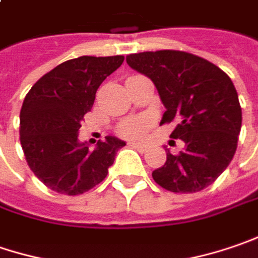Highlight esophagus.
Masks as SVG:
<instances>
[{"instance_id":"34e87169","label":"esophagus","mask_w":258,"mask_h":258,"mask_svg":"<svg viewBox=\"0 0 258 258\" xmlns=\"http://www.w3.org/2000/svg\"><path fill=\"white\" fill-rule=\"evenodd\" d=\"M130 146H131V147H134V149H137L139 151H146V149H147V146H146L144 143H137V141L130 143Z\"/></svg>"}]
</instances>
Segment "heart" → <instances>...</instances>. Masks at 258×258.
<instances>
[{
  "mask_svg": "<svg viewBox=\"0 0 258 258\" xmlns=\"http://www.w3.org/2000/svg\"><path fill=\"white\" fill-rule=\"evenodd\" d=\"M147 130V122L141 118H131V119H127L124 121L119 128H118V133L122 136V137H127V139H137V137H141Z\"/></svg>",
  "mask_w": 258,
  "mask_h": 258,
  "instance_id": "1",
  "label": "heart"
}]
</instances>
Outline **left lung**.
Listing matches in <instances>:
<instances>
[{"mask_svg":"<svg viewBox=\"0 0 258 258\" xmlns=\"http://www.w3.org/2000/svg\"><path fill=\"white\" fill-rule=\"evenodd\" d=\"M134 71L149 76L166 108L162 122H174L172 139L185 149L153 172L166 190L194 194L212 185L232 160L241 130L238 94L230 76L192 53L157 50L127 56Z\"/></svg>","mask_w":258,"mask_h":258,"instance_id":"8db88e82","label":"left lung"}]
</instances>
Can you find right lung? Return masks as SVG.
I'll list each match as a JSON object with an SVG mask.
<instances>
[{"label": "right lung", "mask_w": 258, "mask_h": 258, "mask_svg": "<svg viewBox=\"0 0 258 258\" xmlns=\"http://www.w3.org/2000/svg\"><path fill=\"white\" fill-rule=\"evenodd\" d=\"M124 56H81L60 63L31 86L20 111V141L33 173L62 195H81L101 183L125 143L108 136L95 150L79 143L84 115Z\"/></svg>", "instance_id": "right-lung-1"}]
</instances>
